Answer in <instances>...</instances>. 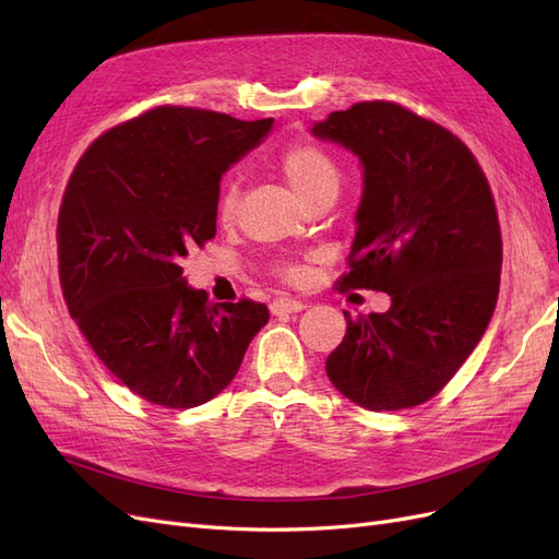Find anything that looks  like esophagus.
<instances>
[{"label":"esophagus","instance_id":"34e87169","mask_svg":"<svg viewBox=\"0 0 559 559\" xmlns=\"http://www.w3.org/2000/svg\"><path fill=\"white\" fill-rule=\"evenodd\" d=\"M308 306L302 300H296V298H275L273 302H270V312H273L275 317H284V314H296V312H302Z\"/></svg>","mask_w":559,"mask_h":559}]
</instances>
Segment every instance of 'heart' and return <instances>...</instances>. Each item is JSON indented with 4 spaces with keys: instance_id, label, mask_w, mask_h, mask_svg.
I'll use <instances>...</instances> for the list:
<instances>
[{
    "instance_id": "obj_1",
    "label": "heart",
    "mask_w": 559,
    "mask_h": 559,
    "mask_svg": "<svg viewBox=\"0 0 559 559\" xmlns=\"http://www.w3.org/2000/svg\"><path fill=\"white\" fill-rule=\"evenodd\" d=\"M280 167H282L284 179L289 181L294 193L302 202L324 193H337V186H341V173H337V165L333 163V158L312 144H294L286 148L280 158ZM238 205H240L238 186L228 181L224 186L222 195H218V207H216L218 218H222L224 224L233 222L235 214H238ZM282 273L294 277L296 270L284 267Z\"/></svg>"
}]
</instances>
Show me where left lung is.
<instances>
[{
    "label": "left lung",
    "mask_w": 559,
    "mask_h": 559,
    "mask_svg": "<svg viewBox=\"0 0 559 559\" xmlns=\"http://www.w3.org/2000/svg\"><path fill=\"white\" fill-rule=\"evenodd\" d=\"M310 132L357 156L361 200L341 289L392 298L345 312L326 359L333 386L366 411L429 401L476 349L497 308L501 230L489 183L445 128L392 103L333 111Z\"/></svg>",
    "instance_id": "8db88e82"
}]
</instances>
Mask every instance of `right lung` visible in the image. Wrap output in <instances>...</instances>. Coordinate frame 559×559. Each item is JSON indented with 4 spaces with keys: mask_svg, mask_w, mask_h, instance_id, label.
<instances>
[{
    "mask_svg": "<svg viewBox=\"0 0 559 559\" xmlns=\"http://www.w3.org/2000/svg\"><path fill=\"white\" fill-rule=\"evenodd\" d=\"M273 118L158 107L103 134L67 183L62 294L81 333L130 392L163 408L207 403L238 376L263 302H210L183 259L216 235L222 177Z\"/></svg>",
    "mask_w": 559,
    "mask_h": 559,
    "instance_id": "obj_1",
    "label": "right lung"
}]
</instances>
